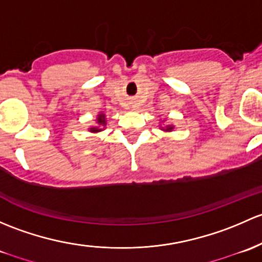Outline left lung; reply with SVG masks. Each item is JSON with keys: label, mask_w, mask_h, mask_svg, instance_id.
I'll list each match as a JSON object with an SVG mask.
<instances>
[{"label": "left lung", "mask_w": 262, "mask_h": 262, "mask_svg": "<svg viewBox=\"0 0 262 262\" xmlns=\"http://www.w3.org/2000/svg\"><path fill=\"white\" fill-rule=\"evenodd\" d=\"M171 128H172V127H171V126H168V127H166V131H170V130H171Z\"/></svg>", "instance_id": "left-lung-1"}]
</instances>
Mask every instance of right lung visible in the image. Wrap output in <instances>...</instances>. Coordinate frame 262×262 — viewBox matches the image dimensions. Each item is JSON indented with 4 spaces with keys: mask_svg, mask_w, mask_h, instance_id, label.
Wrapping results in <instances>:
<instances>
[{
    "mask_svg": "<svg viewBox=\"0 0 262 262\" xmlns=\"http://www.w3.org/2000/svg\"><path fill=\"white\" fill-rule=\"evenodd\" d=\"M97 121H98L99 125H106V120H104V115H99L98 118H97ZM91 131H92V132H98V131H101V130H99L98 127H92Z\"/></svg>",
    "mask_w": 262,
    "mask_h": 262,
    "instance_id": "add662e5",
    "label": "right lung"
}]
</instances>
